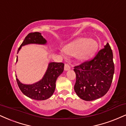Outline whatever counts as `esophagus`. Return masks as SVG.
Instances as JSON below:
<instances>
[{
  "label": "esophagus",
  "instance_id": "1",
  "mask_svg": "<svg viewBox=\"0 0 126 126\" xmlns=\"http://www.w3.org/2000/svg\"><path fill=\"white\" fill-rule=\"evenodd\" d=\"M70 69V66H69V64H64V70L67 71Z\"/></svg>",
  "mask_w": 126,
  "mask_h": 126
}]
</instances>
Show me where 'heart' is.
<instances>
[{
  "label": "heart",
  "mask_w": 126,
  "mask_h": 126,
  "mask_svg": "<svg viewBox=\"0 0 126 126\" xmlns=\"http://www.w3.org/2000/svg\"><path fill=\"white\" fill-rule=\"evenodd\" d=\"M97 48V44L94 40L81 38L66 45L64 47V51L69 55L76 54L80 60H86L93 56Z\"/></svg>",
  "instance_id": "b5f03b06"
}]
</instances>
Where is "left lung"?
<instances>
[{
    "label": "left lung",
    "instance_id": "1",
    "mask_svg": "<svg viewBox=\"0 0 126 126\" xmlns=\"http://www.w3.org/2000/svg\"><path fill=\"white\" fill-rule=\"evenodd\" d=\"M113 57V51L107 43L93 59L74 67L76 76L74 89L80 98L94 100L107 93L114 73Z\"/></svg>",
    "mask_w": 126,
    "mask_h": 126
}]
</instances>
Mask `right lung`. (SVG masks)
Returning <instances> with one entry per match:
<instances>
[{"label":"right lung","mask_w":126,"mask_h":126,"mask_svg":"<svg viewBox=\"0 0 126 126\" xmlns=\"http://www.w3.org/2000/svg\"><path fill=\"white\" fill-rule=\"evenodd\" d=\"M47 41L40 33H30L25 37L22 45L18 48L17 53L21 47L29 44L45 45ZM16 62H17V56ZM64 63L50 62L48 65L43 78L40 81L32 84H23L16 78L20 90L25 96L37 100H45L52 96L56 88V81L64 70ZM16 78H17L16 76Z\"/></svg>","instance_id":"obj_1"}]
</instances>
